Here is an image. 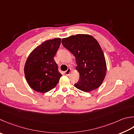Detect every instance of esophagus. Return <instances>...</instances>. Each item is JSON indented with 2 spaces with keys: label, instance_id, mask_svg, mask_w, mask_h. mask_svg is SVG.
Instances as JSON below:
<instances>
[{
  "label": "esophagus",
  "instance_id": "obj_1",
  "mask_svg": "<svg viewBox=\"0 0 134 134\" xmlns=\"http://www.w3.org/2000/svg\"><path fill=\"white\" fill-rule=\"evenodd\" d=\"M71 69H70V68H69V69H67V70L65 71V74H66L67 75H69L71 74Z\"/></svg>",
  "mask_w": 134,
  "mask_h": 134
}]
</instances>
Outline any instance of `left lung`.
I'll return each instance as SVG.
<instances>
[{
  "label": "left lung",
  "instance_id": "1",
  "mask_svg": "<svg viewBox=\"0 0 134 134\" xmlns=\"http://www.w3.org/2000/svg\"><path fill=\"white\" fill-rule=\"evenodd\" d=\"M62 42L75 57V69L80 77L75 87L85 92L98 88L105 78L107 66L104 53L96 39L88 34H77L63 38Z\"/></svg>",
  "mask_w": 134,
  "mask_h": 134
}]
</instances>
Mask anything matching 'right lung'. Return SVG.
<instances>
[{
	"mask_svg": "<svg viewBox=\"0 0 134 134\" xmlns=\"http://www.w3.org/2000/svg\"><path fill=\"white\" fill-rule=\"evenodd\" d=\"M61 43V38L44 41L29 54L24 66L25 79L30 87L46 93L58 83L62 75L58 71L54 56Z\"/></svg>",
	"mask_w": 134,
	"mask_h": 134,
	"instance_id": "right-lung-1",
	"label": "right lung"
}]
</instances>
